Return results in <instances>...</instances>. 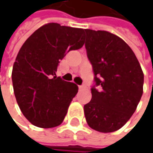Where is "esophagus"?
I'll return each mask as SVG.
<instances>
[{
  "label": "esophagus",
  "instance_id": "obj_1",
  "mask_svg": "<svg viewBox=\"0 0 153 153\" xmlns=\"http://www.w3.org/2000/svg\"><path fill=\"white\" fill-rule=\"evenodd\" d=\"M86 88L85 85H80V86H79V89H83V88Z\"/></svg>",
  "mask_w": 153,
  "mask_h": 153
}]
</instances>
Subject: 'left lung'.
<instances>
[{"mask_svg":"<svg viewBox=\"0 0 153 153\" xmlns=\"http://www.w3.org/2000/svg\"><path fill=\"white\" fill-rule=\"evenodd\" d=\"M88 58L95 84L84 105L88 126L109 133L122 128L135 112L143 95V74L137 58L122 39L106 31L85 29Z\"/></svg>","mask_w":153,"mask_h":153,"instance_id":"obj_1","label":"left lung"}]
</instances>
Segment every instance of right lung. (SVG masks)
Returning <instances> with one entry per match:
<instances>
[{"label": "right lung", "mask_w": 153, "mask_h": 153, "mask_svg": "<svg viewBox=\"0 0 153 153\" xmlns=\"http://www.w3.org/2000/svg\"><path fill=\"white\" fill-rule=\"evenodd\" d=\"M84 32L49 23L21 47L13 65L12 83L17 105L33 125L49 128L63 122L78 86L56 73L66 53L83 46Z\"/></svg>", "instance_id": "obj_1"}]
</instances>
